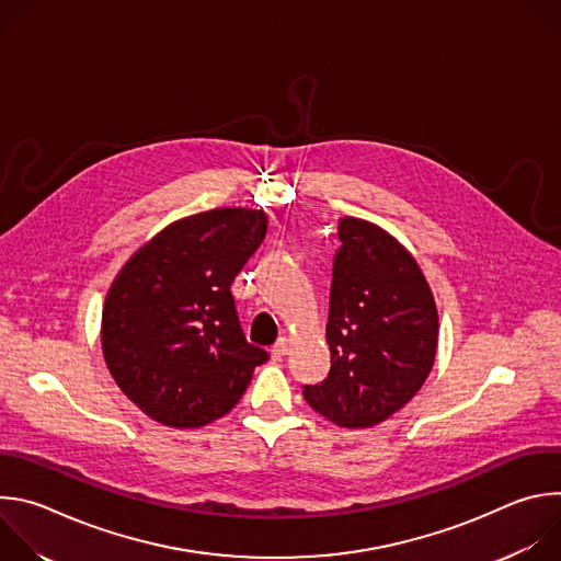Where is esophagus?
Returning <instances> with one entry per match:
<instances>
[{
	"instance_id": "obj_1",
	"label": "esophagus",
	"mask_w": 561,
	"mask_h": 561,
	"mask_svg": "<svg viewBox=\"0 0 561 561\" xmlns=\"http://www.w3.org/2000/svg\"><path fill=\"white\" fill-rule=\"evenodd\" d=\"M286 353H288V340H286V337H279L277 344L271 348V355H273L275 359H282Z\"/></svg>"
}]
</instances>
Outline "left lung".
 <instances>
[{
    "label": "left lung",
    "instance_id": "8db88e82",
    "mask_svg": "<svg viewBox=\"0 0 561 561\" xmlns=\"http://www.w3.org/2000/svg\"><path fill=\"white\" fill-rule=\"evenodd\" d=\"M327 340L331 370L304 386L312 411L344 428H370L426 381L437 351V308L411 253L379 226L342 217Z\"/></svg>",
    "mask_w": 561,
    "mask_h": 561
}]
</instances>
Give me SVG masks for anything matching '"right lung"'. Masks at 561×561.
<instances>
[{
	"mask_svg": "<svg viewBox=\"0 0 561 561\" xmlns=\"http://www.w3.org/2000/svg\"><path fill=\"white\" fill-rule=\"evenodd\" d=\"M266 215L215 208L171 224L115 277L104 359L148 417L199 428L226 415L268 359L247 342L230 284L266 237Z\"/></svg>",
	"mask_w": 561,
	"mask_h": 561,
	"instance_id": "right-lung-1",
	"label": "right lung"
}]
</instances>
